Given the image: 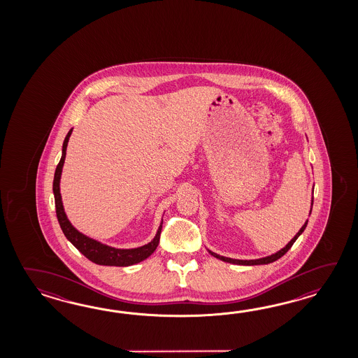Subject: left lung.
<instances>
[{"label":"left lung","instance_id":"obj_1","mask_svg":"<svg viewBox=\"0 0 358 358\" xmlns=\"http://www.w3.org/2000/svg\"><path fill=\"white\" fill-rule=\"evenodd\" d=\"M313 192V189H312ZM312 205H313V198H312L311 202V211H312ZM310 211V213H311ZM307 224H308V220L304 222L303 227L299 229V231H298L296 236L290 241L289 243L287 244L284 248H282L280 251L276 252L274 255H271V256H267V257H264V259H250V261H247V259H229V257H224V256H219V255H216V253H213V251H210V250H207L210 255H213V257H216V259H222V261H225V262H230V264H236V265H265V264H270V262H274L276 259H280L282 256H284L287 252L289 251L290 247L293 245V243L297 241L298 236H301L302 233L304 231V229L307 227Z\"/></svg>","mask_w":358,"mask_h":358}]
</instances>
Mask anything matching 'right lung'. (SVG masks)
Returning a JSON list of instances; mask_svg holds the SVG:
<instances>
[{
    "instance_id": "right-lung-1",
    "label": "right lung",
    "mask_w": 358,
    "mask_h": 358,
    "mask_svg": "<svg viewBox=\"0 0 358 358\" xmlns=\"http://www.w3.org/2000/svg\"><path fill=\"white\" fill-rule=\"evenodd\" d=\"M73 129L69 130L66 137L62 143V155H61L60 162L56 166L55 171L54 190L55 207H56V216L60 224L61 230L64 236H66L70 243L76 247L78 251L84 255L87 259L97 264V265H105V266H130L139 264L141 261L148 259L153 252L156 251L159 242H160L161 230H162V222L161 220L160 227L157 229V233L150 243L145 244L137 248L130 250H120L114 248L107 244L101 243L99 241H94L90 236H84L80 231H78L71 222L69 221L66 213L64 211V206L61 201L60 194V178L62 173V166L65 162V155H66V147H68L69 138L71 136Z\"/></svg>"
}]
</instances>
